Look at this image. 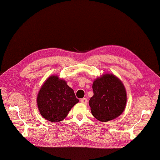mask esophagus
Returning a JSON list of instances; mask_svg holds the SVG:
<instances>
[{"instance_id":"esophagus-1","label":"esophagus","mask_w":160,"mask_h":160,"mask_svg":"<svg viewBox=\"0 0 160 160\" xmlns=\"http://www.w3.org/2000/svg\"><path fill=\"white\" fill-rule=\"evenodd\" d=\"M80 101H81V103H83V104H87V103H88V99H87L86 98H82V99H81Z\"/></svg>"}]
</instances>
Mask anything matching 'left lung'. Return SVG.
<instances>
[{"mask_svg": "<svg viewBox=\"0 0 160 160\" xmlns=\"http://www.w3.org/2000/svg\"><path fill=\"white\" fill-rule=\"evenodd\" d=\"M93 96L89 105L93 117L101 122L117 118L123 112L127 92L123 82L112 73H105L93 83Z\"/></svg>", "mask_w": 160, "mask_h": 160, "instance_id": "left-lung-1", "label": "left lung"}]
</instances>
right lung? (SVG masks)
I'll list each match as a JSON object with an SVG mask.
<instances>
[{
	"mask_svg": "<svg viewBox=\"0 0 160 160\" xmlns=\"http://www.w3.org/2000/svg\"><path fill=\"white\" fill-rule=\"evenodd\" d=\"M79 102L74 91L67 81L52 75L45 80L38 91L37 103L43 118L51 122H60Z\"/></svg>",
	"mask_w": 160,
	"mask_h": 160,
	"instance_id": "right-lung-1",
	"label": "right lung"
}]
</instances>
